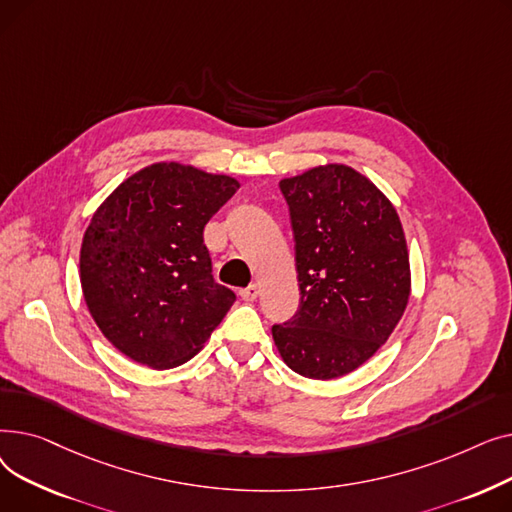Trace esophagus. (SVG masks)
Segmentation results:
<instances>
[{
	"label": "esophagus",
	"instance_id": "esophagus-1",
	"mask_svg": "<svg viewBox=\"0 0 512 512\" xmlns=\"http://www.w3.org/2000/svg\"><path fill=\"white\" fill-rule=\"evenodd\" d=\"M238 294L242 297V301H255V299L259 297V286H257V284H251V286H247V288H242Z\"/></svg>",
	"mask_w": 512,
	"mask_h": 512
}]
</instances>
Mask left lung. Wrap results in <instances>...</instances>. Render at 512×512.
Instances as JSON below:
<instances>
[{
  "mask_svg": "<svg viewBox=\"0 0 512 512\" xmlns=\"http://www.w3.org/2000/svg\"><path fill=\"white\" fill-rule=\"evenodd\" d=\"M294 238L299 309L272 336L286 365L334 380L388 340L409 303L407 240L392 203L348 166L280 182Z\"/></svg>",
  "mask_w": 512,
  "mask_h": 512,
  "instance_id": "8db88e82",
  "label": "left lung"
}]
</instances>
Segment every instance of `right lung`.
Returning a JSON list of instances; mask_svg holds the SVG:
<instances>
[{"mask_svg":"<svg viewBox=\"0 0 512 512\" xmlns=\"http://www.w3.org/2000/svg\"><path fill=\"white\" fill-rule=\"evenodd\" d=\"M236 191L230 176L172 161L132 174L95 211L80 284L103 336L132 361L186 363L234 305L213 280L203 230Z\"/></svg>","mask_w":512,"mask_h":512,"instance_id":"add662e5","label":"right lung"}]
</instances>
